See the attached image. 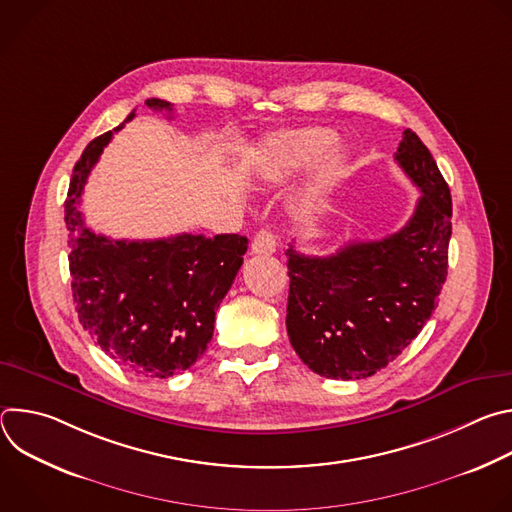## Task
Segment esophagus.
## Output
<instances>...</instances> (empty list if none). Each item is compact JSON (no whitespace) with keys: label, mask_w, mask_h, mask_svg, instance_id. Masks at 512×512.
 Here are the masks:
<instances>
[{"label":"esophagus","mask_w":512,"mask_h":512,"mask_svg":"<svg viewBox=\"0 0 512 512\" xmlns=\"http://www.w3.org/2000/svg\"><path fill=\"white\" fill-rule=\"evenodd\" d=\"M251 255H273L275 253V237L269 229H261L253 243H251Z\"/></svg>","instance_id":"1"}]
</instances>
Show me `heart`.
I'll return each instance as SVG.
<instances>
[{"instance_id": "b5f03b06", "label": "heart", "mask_w": 512, "mask_h": 512, "mask_svg": "<svg viewBox=\"0 0 512 512\" xmlns=\"http://www.w3.org/2000/svg\"><path fill=\"white\" fill-rule=\"evenodd\" d=\"M334 141L336 133L328 127H300L273 133L253 154L249 176L261 184H279L318 157L291 206L294 216L306 221L320 210L324 198L346 172L348 154L338 148L330 150Z\"/></svg>"}]
</instances>
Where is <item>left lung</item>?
Returning <instances> with one entry per match:
<instances>
[{"label":"left lung","instance_id":"8db88e82","mask_svg":"<svg viewBox=\"0 0 512 512\" xmlns=\"http://www.w3.org/2000/svg\"><path fill=\"white\" fill-rule=\"evenodd\" d=\"M395 162L421 190L409 223L381 241H352L328 257L289 245L287 334L326 379H367L421 332L448 275L452 196L423 141L403 131Z\"/></svg>","mask_w":512,"mask_h":512}]
</instances>
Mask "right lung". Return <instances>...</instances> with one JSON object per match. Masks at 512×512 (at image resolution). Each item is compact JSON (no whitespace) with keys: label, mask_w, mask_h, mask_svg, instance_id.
I'll list each match as a JSON object with an SVG mask.
<instances>
[{"label":"right lung","mask_w":512,"mask_h":512,"mask_svg":"<svg viewBox=\"0 0 512 512\" xmlns=\"http://www.w3.org/2000/svg\"><path fill=\"white\" fill-rule=\"evenodd\" d=\"M172 113V103L145 101ZM135 111L115 127L123 129ZM113 131L95 137L72 170L64 223L70 233V279L79 322L121 367L168 379L190 369L206 350L214 316L247 251L241 235H176L154 241L109 239L85 227L81 204L87 178Z\"/></svg>","instance_id":"right-lung-1"}]
</instances>
